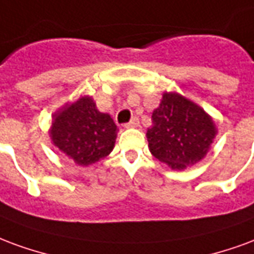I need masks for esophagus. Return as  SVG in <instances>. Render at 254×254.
I'll return each instance as SVG.
<instances>
[{"label": "esophagus", "instance_id": "34e87169", "mask_svg": "<svg viewBox=\"0 0 254 254\" xmlns=\"http://www.w3.org/2000/svg\"><path fill=\"white\" fill-rule=\"evenodd\" d=\"M125 126L127 127V128H135V127H138V126H139V119H138L136 116H134V118L129 120L128 123H126Z\"/></svg>", "mask_w": 254, "mask_h": 254}]
</instances>
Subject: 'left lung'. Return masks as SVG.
I'll use <instances>...</instances> for the list:
<instances>
[{
  "label": "left lung",
  "instance_id": "left-lung-1",
  "mask_svg": "<svg viewBox=\"0 0 254 254\" xmlns=\"http://www.w3.org/2000/svg\"><path fill=\"white\" fill-rule=\"evenodd\" d=\"M147 129L151 154L172 169L193 165L207 154L215 138L214 122L199 105L177 93H164Z\"/></svg>",
  "mask_w": 254,
  "mask_h": 254
}]
</instances>
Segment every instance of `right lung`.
Segmentation results:
<instances>
[{"label": "right lung", "mask_w": 254, "mask_h": 254, "mask_svg": "<svg viewBox=\"0 0 254 254\" xmlns=\"http://www.w3.org/2000/svg\"><path fill=\"white\" fill-rule=\"evenodd\" d=\"M118 127L101 114L90 97H82L54 115L51 139L61 151L81 166H88L112 151Z\"/></svg>", "instance_id": "right-lung-1"}]
</instances>
